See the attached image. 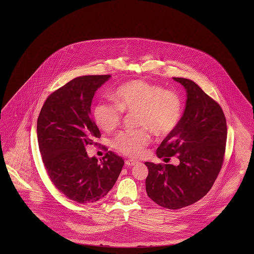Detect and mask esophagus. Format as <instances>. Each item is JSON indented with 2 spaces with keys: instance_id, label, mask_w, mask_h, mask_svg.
Wrapping results in <instances>:
<instances>
[{
  "instance_id": "obj_1",
  "label": "esophagus",
  "mask_w": 254,
  "mask_h": 254,
  "mask_svg": "<svg viewBox=\"0 0 254 254\" xmlns=\"http://www.w3.org/2000/svg\"><path fill=\"white\" fill-rule=\"evenodd\" d=\"M136 163H137V162L135 161V160L127 159V160H126V166H127V167H133V166L136 165Z\"/></svg>"
}]
</instances>
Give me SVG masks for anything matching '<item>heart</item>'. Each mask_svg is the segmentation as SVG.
Wrapping results in <instances>:
<instances>
[{"label": "heart", "instance_id": "obj_1", "mask_svg": "<svg viewBox=\"0 0 254 254\" xmlns=\"http://www.w3.org/2000/svg\"><path fill=\"white\" fill-rule=\"evenodd\" d=\"M116 103L100 101L93 110L94 121L101 129L112 132L123 121L124 113L137 114L135 130L121 132L113 142L120 153L138 157L155 136L165 138L177 129L184 115V100L176 91L165 89L144 80H132L119 86L115 93Z\"/></svg>", "mask_w": 254, "mask_h": 254}]
</instances>
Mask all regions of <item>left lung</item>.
<instances>
[{
	"label": "left lung",
	"mask_w": 254,
	"mask_h": 254,
	"mask_svg": "<svg viewBox=\"0 0 254 254\" xmlns=\"http://www.w3.org/2000/svg\"><path fill=\"white\" fill-rule=\"evenodd\" d=\"M185 86L187 100L177 129L167 136L156 150L159 158L179 165L145 162L148 196L160 207L180 209L205 196L223 167L227 127L219 103L194 82L173 77Z\"/></svg>",
	"instance_id": "8db88e82"
}]
</instances>
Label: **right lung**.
<instances>
[{
    "label": "right lung",
    "mask_w": 254,
    "mask_h": 254,
    "mask_svg": "<svg viewBox=\"0 0 254 254\" xmlns=\"http://www.w3.org/2000/svg\"><path fill=\"white\" fill-rule=\"evenodd\" d=\"M110 77L72 79L47 97L37 120L39 150L48 177L66 197L80 204L103 198L125 164L112 151L100 162L89 158L85 151L89 145H98L96 139L101 136L90 107L95 92Z\"/></svg>",
    "instance_id": "obj_1"
}]
</instances>
